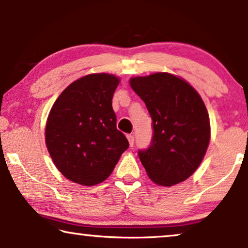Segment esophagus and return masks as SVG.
Returning a JSON list of instances; mask_svg holds the SVG:
<instances>
[{
	"mask_svg": "<svg viewBox=\"0 0 248 248\" xmlns=\"http://www.w3.org/2000/svg\"><path fill=\"white\" fill-rule=\"evenodd\" d=\"M127 140H128V143H130L131 147H133L134 145V137L132 134H128L127 135Z\"/></svg>",
	"mask_w": 248,
	"mask_h": 248,
	"instance_id": "1",
	"label": "esophagus"
}]
</instances>
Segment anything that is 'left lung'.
Returning a JSON list of instances; mask_svg holds the SVG:
<instances>
[{"mask_svg": "<svg viewBox=\"0 0 248 248\" xmlns=\"http://www.w3.org/2000/svg\"><path fill=\"white\" fill-rule=\"evenodd\" d=\"M152 120V138L138 151L151 181L172 186L187 179L201 164L210 141V121L200 94L179 78L155 73L132 78Z\"/></svg>", "mask_w": 248, "mask_h": 248, "instance_id": "1", "label": "left lung"}]
</instances>
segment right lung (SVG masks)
Here are the masks:
<instances>
[{"label": "right lung", "instance_id": "right-lung-1", "mask_svg": "<svg viewBox=\"0 0 248 248\" xmlns=\"http://www.w3.org/2000/svg\"><path fill=\"white\" fill-rule=\"evenodd\" d=\"M118 82L111 74H89L71 83L50 109L46 145L70 181L84 186L104 182L130 145L111 106Z\"/></svg>", "mask_w": 248, "mask_h": 248}]
</instances>
